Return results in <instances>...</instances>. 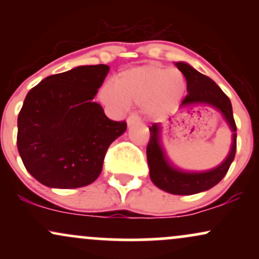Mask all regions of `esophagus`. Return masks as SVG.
Wrapping results in <instances>:
<instances>
[{"label":"esophagus","instance_id":"34e87169","mask_svg":"<svg viewBox=\"0 0 259 259\" xmlns=\"http://www.w3.org/2000/svg\"><path fill=\"white\" fill-rule=\"evenodd\" d=\"M126 123H127V126H133V125H135V124L140 123L139 115H136V114L129 115V117H127V119H126Z\"/></svg>","mask_w":259,"mask_h":259}]
</instances>
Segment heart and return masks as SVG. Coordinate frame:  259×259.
I'll list each match as a JSON object with an SVG mask.
<instances>
[{
	"mask_svg": "<svg viewBox=\"0 0 259 259\" xmlns=\"http://www.w3.org/2000/svg\"><path fill=\"white\" fill-rule=\"evenodd\" d=\"M185 90V76L179 69L150 63L118 73L113 78V88L103 86L99 96L108 106L141 105L148 117H159L179 105Z\"/></svg>",
	"mask_w": 259,
	"mask_h": 259,
	"instance_id": "obj_1",
	"label": "heart"
}]
</instances>
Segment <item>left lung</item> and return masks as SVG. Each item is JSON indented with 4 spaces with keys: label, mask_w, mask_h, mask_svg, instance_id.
I'll use <instances>...</instances> for the list:
<instances>
[{
    "label": "left lung",
    "mask_w": 259,
    "mask_h": 259,
    "mask_svg": "<svg viewBox=\"0 0 259 259\" xmlns=\"http://www.w3.org/2000/svg\"><path fill=\"white\" fill-rule=\"evenodd\" d=\"M175 65L185 75L186 90L189 92L181 102L180 108H192L195 106L210 107L221 113L231 132L230 150L222 163L207 170H187L175 165L169 158L163 146L160 124L154 123L148 127L151 138L146 152L152 183L158 189L169 194L194 195L212 189L228 173L236 153V124L230 100L212 79L197 72L185 62H177Z\"/></svg>",
    "instance_id": "8db88e82"
}]
</instances>
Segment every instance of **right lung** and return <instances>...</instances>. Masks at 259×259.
<instances>
[{
    "label": "right lung",
    "instance_id": "1",
    "mask_svg": "<svg viewBox=\"0 0 259 259\" xmlns=\"http://www.w3.org/2000/svg\"><path fill=\"white\" fill-rule=\"evenodd\" d=\"M109 72L80 65L45 78L26 95L18 115L17 146L26 170L45 186L76 189L102 171L109 145L125 121L106 117L94 97Z\"/></svg>",
    "mask_w": 259,
    "mask_h": 259
}]
</instances>
